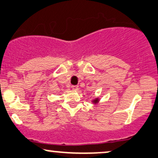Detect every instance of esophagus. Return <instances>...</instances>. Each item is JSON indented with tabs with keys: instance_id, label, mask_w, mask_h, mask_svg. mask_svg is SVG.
<instances>
[{
	"instance_id": "obj_1",
	"label": "esophagus",
	"mask_w": 158,
	"mask_h": 158,
	"mask_svg": "<svg viewBox=\"0 0 158 158\" xmlns=\"http://www.w3.org/2000/svg\"><path fill=\"white\" fill-rule=\"evenodd\" d=\"M72 89L75 91L78 90V85H72Z\"/></svg>"
}]
</instances>
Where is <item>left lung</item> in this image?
I'll return each mask as SVG.
<instances>
[{
	"label": "left lung",
	"mask_w": 158,
	"mask_h": 158,
	"mask_svg": "<svg viewBox=\"0 0 158 158\" xmlns=\"http://www.w3.org/2000/svg\"><path fill=\"white\" fill-rule=\"evenodd\" d=\"M95 102H97V100H95Z\"/></svg>",
	"instance_id": "obj_1"
}]
</instances>
